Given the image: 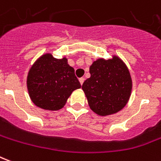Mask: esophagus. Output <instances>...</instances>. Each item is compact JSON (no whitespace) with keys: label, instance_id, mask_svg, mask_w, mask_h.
<instances>
[{"label":"esophagus","instance_id":"esophagus-1","mask_svg":"<svg viewBox=\"0 0 161 161\" xmlns=\"http://www.w3.org/2000/svg\"><path fill=\"white\" fill-rule=\"evenodd\" d=\"M79 80H80V84H81V85H82L83 84V82H84V80H85V79L83 78H80L79 79Z\"/></svg>","mask_w":161,"mask_h":161}]
</instances>
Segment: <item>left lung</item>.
<instances>
[{
	"instance_id": "8db88e82",
	"label": "left lung",
	"mask_w": 161,
	"mask_h": 161,
	"mask_svg": "<svg viewBox=\"0 0 161 161\" xmlns=\"http://www.w3.org/2000/svg\"><path fill=\"white\" fill-rule=\"evenodd\" d=\"M91 76L82 85L90 108L101 116L114 114L127 103L132 79L126 64L118 56L98 59L90 66Z\"/></svg>"
}]
</instances>
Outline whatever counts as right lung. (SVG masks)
Segmentation results:
<instances>
[{
  "mask_svg": "<svg viewBox=\"0 0 161 161\" xmlns=\"http://www.w3.org/2000/svg\"><path fill=\"white\" fill-rule=\"evenodd\" d=\"M27 86L35 105L56 111L64 107L73 91L80 88L81 85L67 58L56 59L51 53H46L30 68Z\"/></svg>",
  "mask_w": 161,
  "mask_h": 161,
  "instance_id": "obj_1",
  "label": "right lung"
}]
</instances>
